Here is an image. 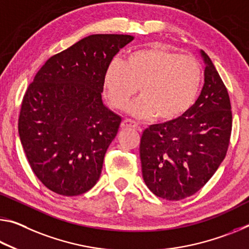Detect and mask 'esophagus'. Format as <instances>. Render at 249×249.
Segmentation results:
<instances>
[{"label":"esophagus","instance_id":"1","mask_svg":"<svg viewBox=\"0 0 249 249\" xmlns=\"http://www.w3.org/2000/svg\"><path fill=\"white\" fill-rule=\"evenodd\" d=\"M122 127L123 128H128V127H139V123L133 120H129V118H125V120H123V122H122Z\"/></svg>","mask_w":249,"mask_h":249}]
</instances>
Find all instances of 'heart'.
<instances>
[{"instance_id": "obj_1", "label": "heart", "mask_w": 249, "mask_h": 249, "mask_svg": "<svg viewBox=\"0 0 249 249\" xmlns=\"http://www.w3.org/2000/svg\"><path fill=\"white\" fill-rule=\"evenodd\" d=\"M202 80L197 58L151 45L134 51L124 61L110 63L104 92L110 106L121 109L139 88L141 98L129 105L128 112L140 118L155 115L156 120L168 122L183 116L194 105Z\"/></svg>"}]
</instances>
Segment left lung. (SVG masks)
Returning a JSON list of instances; mask_svg holds the SVG:
<instances>
[{"label":"left lung","instance_id":"8db88e82","mask_svg":"<svg viewBox=\"0 0 249 249\" xmlns=\"http://www.w3.org/2000/svg\"><path fill=\"white\" fill-rule=\"evenodd\" d=\"M205 83L183 116L151 125L140 145L143 178L156 196L179 200L198 192L226 156L231 134L230 95L208 55Z\"/></svg>","mask_w":249,"mask_h":249}]
</instances>
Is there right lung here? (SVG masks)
I'll use <instances>...</instances> for the list:
<instances>
[{
	"label": "right lung",
	"instance_id": "right-lung-1",
	"mask_svg": "<svg viewBox=\"0 0 249 249\" xmlns=\"http://www.w3.org/2000/svg\"><path fill=\"white\" fill-rule=\"evenodd\" d=\"M134 37L93 34L51 56L23 96L18 135L30 166L51 191L84 194L97 183L122 118L103 104L106 70Z\"/></svg>",
	"mask_w": 249,
	"mask_h": 249
}]
</instances>
